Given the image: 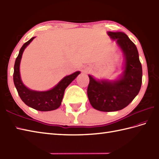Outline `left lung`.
<instances>
[{"instance_id": "8db88e82", "label": "left lung", "mask_w": 159, "mask_h": 159, "mask_svg": "<svg viewBox=\"0 0 159 159\" xmlns=\"http://www.w3.org/2000/svg\"><path fill=\"white\" fill-rule=\"evenodd\" d=\"M108 34L121 48L125 55V70L120 80L115 82H98L89 75L87 95L94 108L103 112H113L129 105L141 89L142 66L137 47L122 32L109 31Z\"/></svg>"}]
</instances>
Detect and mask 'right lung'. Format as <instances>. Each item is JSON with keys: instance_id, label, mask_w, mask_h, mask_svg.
<instances>
[{"instance_id": "add662e5", "label": "right lung", "mask_w": 159, "mask_h": 159, "mask_svg": "<svg viewBox=\"0 0 159 159\" xmlns=\"http://www.w3.org/2000/svg\"><path fill=\"white\" fill-rule=\"evenodd\" d=\"M34 39V38H31L30 40L22 45L18 56L16 57L14 64V75H13L14 83L19 96L26 105L39 111H53L59 108L63 98L64 90L72 82V81L76 78L80 72L77 71L70 75L65 77L58 83L57 86L48 91L38 92L27 89L24 86L21 81L19 67L25 48Z\"/></svg>"}]
</instances>
